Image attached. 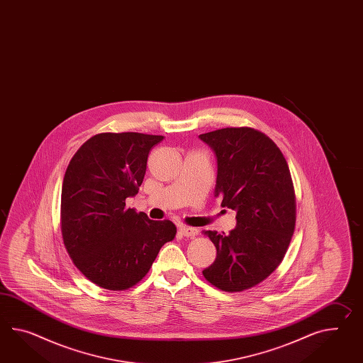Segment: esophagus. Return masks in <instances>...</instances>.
I'll list each match as a JSON object with an SVG mask.
<instances>
[{"label": "esophagus", "instance_id": "esophagus-1", "mask_svg": "<svg viewBox=\"0 0 363 363\" xmlns=\"http://www.w3.org/2000/svg\"><path fill=\"white\" fill-rule=\"evenodd\" d=\"M179 233L185 238H195L198 235V230L193 228V227H185L184 225V227L179 228Z\"/></svg>", "mask_w": 363, "mask_h": 363}]
</instances>
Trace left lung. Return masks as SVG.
<instances>
[{"label": "left lung", "mask_w": 363, "mask_h": 363, "mask_svg": "<svg viewBox=\"0 0 363 363\" xmlns=\"http://www.w3.org/2000/svg\"><path fill=\"white\" fill-rule=\"evenodd\" d=\"M199 139L215 153V196L236 211L228 235L204 230L216 258L204 278L223 291H244L262 282L282 262L291 241L296 204L290 169L269 136L250 127H227Z\"/></svg>", "instance_id": "1"}]
</instances>
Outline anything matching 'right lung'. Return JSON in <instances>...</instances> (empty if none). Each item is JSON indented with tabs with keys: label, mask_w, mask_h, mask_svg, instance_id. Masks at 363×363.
Segmentation results:
<instances>
[{
	"label": "right lung",
	"mask_w": 363,
	"mask_h": 363,
	"mask_svg": "<svg viewBox=\"0 0 363 363\" xmlns=\"http://www.w3.org/2000/svg\"><path fill=\"white\" fill-rule=\"evenodd\" d=\"M161 135L104 133L74 153L62 189V235L73 264L99 287L123 291L150 272L161 247L174 239L170 220L125 208L142 185Z\"/></svg>",
	"instance_id": "obj_1"
}]
</instances>
